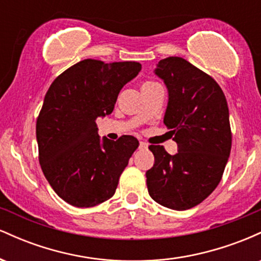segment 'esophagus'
<instances>
[{
    "instance_id": "esophagus-1",
    "label": "esophagus",
    "mask_w": 261,
    "mask_h": 261,
    "mask_svg": "<svg viewBox=\"0 0 261 261\" xmlns=\"http://www.w3.org/2000/svg\"><path fill=\"white\" fill-rule=\"evenodd\" d=\"M148 147V145L146 142H142V141H141L140 142V149H146Z\"/></svg>"
}]
</instances>
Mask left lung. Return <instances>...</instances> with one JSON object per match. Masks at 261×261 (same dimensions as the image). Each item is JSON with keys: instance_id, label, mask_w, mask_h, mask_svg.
Wrapping results in <instances>:
<instances>
[{"instance_id": "obj_1", "label": "left lung", "mask_w": 261, "mask_h": 261, "mask_svg": "<svg viewBox=\"0 0 261 261\" xmlns=\"http://www.w3.org/2000/svg\"><path fill=\"white\" fill-rule=\"evenodd\" d=\"M154 72L168 88L163 121L178 153L149 146L154 164L146 181L155 202L182 211L202 202L222 179L232 147L228 106L216 81L182 58L161 60Z\"/></svg>"}]
</instances>
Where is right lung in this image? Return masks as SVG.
Here are the masks:
<instances>
[{
	"mask_svg": "<svg viewBox=\"0 0 261 261\" xmlns=\"http://www.w3.org/2000/svg\"><path fill=\"white\" fill-rule=\"evenodd\" d=\"M140 71L135 61L87 59L56 77L45 94L37 119L39 163L70 205L92 207L115 194L139 141L130 135L100 141L95 120L112 114L121 88Z\"/></svg>",
	"mask_w": 261,
	"mask_h": 261,
	"instance_id": "add662e5",
	"label": "right lung"
}]
</instances>
